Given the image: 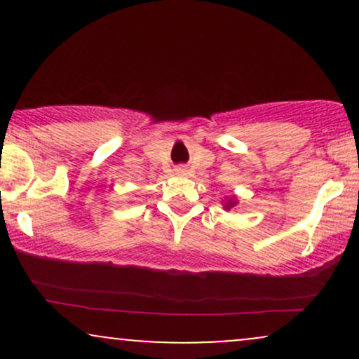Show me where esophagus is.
<instances>
[{
	"label": "esophagus",
	"instance_id": "34e87169",
	"mask_svg": "<svg viewBox=\"0 0 359 359\" xmlns=\"http://www.w3.org/2000/svg\"><path fill=\"white\" fill-rule=\"evenodd\" d=\"M175 172H177V174H182V175H185V174H187V168H185L184 165H180V167H177V168H175Z\"/></svg>",
	"mask_w": 359,
	"mask_h": 359
}]
</instances>
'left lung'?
<instances>
[{
  "mask_svg": "<svg viewBox=\"0 0 359 359\" xmlns=\"http://www.w3.org/2000/svg\"><path fill=\"white\" fill-rule=\"evenodd\" d=\"M234 204H236V201H233V199H231V201H228V204H226V208H228V209H229V208H233Z\"/></svg>",
  "mask_w": 359,
  "mask_h": 359,
  "instance_id": "1",
  "label": "left lung"
}]
</instances>
